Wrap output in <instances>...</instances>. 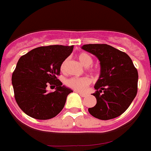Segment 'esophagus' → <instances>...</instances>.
Masks as SVG:
<instances>
[{"instance_id": "obj_1", "label": "esophagus", "mask_w": 151, "mask_h": 151, "mask_svg": "<svg viewBox=\"0 0 151 151\" xmlns=\"http://www.w3.org/2000/svg\"><path fill=\"white\" fill-rule=\"evenodd\" d=\"M80 94V96H81V97H85L86 96H87V95L86 94H84V93H78Z\"/></svg>"}]
</instances>
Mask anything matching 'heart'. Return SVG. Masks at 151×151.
Instances as JSON below:
<instances>
[{"mask_svg":"<svg viewBox=\"0 0 151 151\" xmlns=\"http://www.w3.org/2000/svg\"><path fill=\"white\" fill-rule=\"evenodd\" d=\"M78 60L85 67H89L91 64H93V58L89 54L87 53H81L78 55ZM68 60L65 59L64 61L61 63L60 65V70L62 72H64L67 68V65H68ZM88 71L93 74H97L98 73V70L97 68H90L88 69ZM91 81L89 78L87 77H82V78H70L67 79L65 83L66 85L68 87L71 88V89L74 90L78 92H84L87 90V87L91 84Z\"/></svg>","mask_w":151,"mask_h":151,"instance_id":"heart-1","label":"heart"}]
</instances>
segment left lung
<instances>
[{
	"instance_id": "1",
	"label": "left lung",
	"mask_w": 151,
	"mask_h": 151,
	"mask_svg": "<svg viewBox=\"0 0 151 151\" xmlns=\"http://www.w3.org/2000/svg\"><path fill=\"white\" fill-rule=\"evenodd\" d=\"M82 49L95 55L101 64V74L94 85L97 91L93 93L97 104L88 111L100 120L117 117L136 97L137 70L126 53L107 44H85Z\"/></svg>"
}]
</instances>
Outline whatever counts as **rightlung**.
Wrapping results in <instances>:
<instances>
[{
  "label": "right lung",
  "instance_id": "1",
  "mask_svg": "<svg viewBox=\"0 0 151 151\" xmlns=\"http://www.w3.org/2000/svg\"><path fill=\"white\" fill-rule=\"evenodd\" d=\"M73 46L50 45L35 48L20 58L12 74L14 97L27 115L37 120L53 118L64 108L72 90L58 79L61 63L73 51ZM56 91L48 92L46 87Z\"/></svg>",
  "mask_w": 151,
  "mask_h": 151
}]
</instances>
